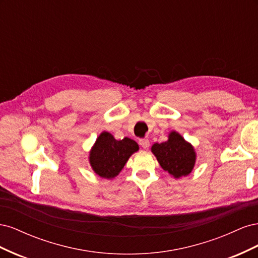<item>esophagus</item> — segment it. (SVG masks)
Masks as SVG:
<instances>
[{
	"instance_id": "1",
	"label": "esophagus",
	"mask_w": 258,
	"mask_h": 258,
	"mask_svg": "<svg viewBox=\"0 0 258 258\" xmlns=\"http://www.w3.org/2000/svg\"><path fill=\"white\" fill-rule=\"evenodd\" d=\"M139 143L143 148H145V150H146V148L150 147V141H148V139H141V140H140Z\"/></svg>"
}]
</instances>
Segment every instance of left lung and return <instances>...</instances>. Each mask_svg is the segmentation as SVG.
I'll return each instance as SVG.
<instances>
[{
    "mask_svg": "<svg viewBox=\"0 0 258 258\" xmlns=\"http://www.w3.org/2000/svg\"><path fill=\"white\" fill-rule=\"evenodd\" d=\"M152 152L161 168L175 178L188 175L196 162V153L192 145L175 131L170 132L168 141L155 143Z\"/></svg>",
    "mask_w": 258,
    "mask_h": 258,
    "instance_id": "8db88e82",
    "label": "left lung"
}]
</instances>
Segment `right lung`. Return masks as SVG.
<instances>
[{"label":"right lung","instance_id":"obj_1","mask_svg":"<svg viewBox=\"0 0 258 258\" xmlns=\"http://www.w3.org/2000/svg\"><path fill=\"white\" fill-rule=\"evenodd\" d=\"M139 151V145L134 140L123 138L116 140L111 134L103 131L89 154L92 170L103 178H114L119 174L130 156Z\"/></svg>","mask_w":258,"mask_h":258}]
</instances>
